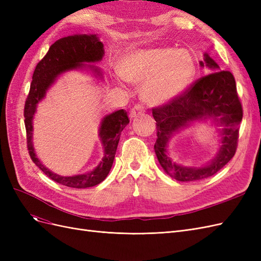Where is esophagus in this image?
I'll return each mask as SVG.
<instances>
[{"instance_id":"esophagus-1","label":"esophagus","mask_w":261,"mask_h":261,"mask_svg":"<svg viewBox=\"0 0 261 261\" xmlns=\"http://www.w3.org/2000/svg\"><path fill=\"white\" fill-rule=\"evenodd\" d=\"M146 112V110L143 106L140 105H136L135 107H134L132 110H130V117L132 118H135V117H138V116H141L144 115Z\"/></svg>"}]
</instances>
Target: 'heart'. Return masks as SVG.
Returning <instances> with one entry per match:
<instances>
[{
  "label": "heart",
  "mask_w": 261,
  "mask_h": 261,
  "mask_svg": "<svg viewBox=\"0 0 261 261\" xmlns=\"http://www.w3.org/2000/svg\"><path fill=\"white\" fill-rule=\"evenodd\" d=\"M126 82L141 84V98L150 106L169 103L194 81L196 62L185 49L150 46L125 53L118 65Z\"/></svg>",
  "instance_id": "1"
}]
</instances>
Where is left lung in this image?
<instances>
[{"label": "left lung", "mask_w": 261, "mask_h": 261, "mask_svg": "<svg viewBox=\"0 0 261 261\" xmlns=\"http://www.w3.org/2000/svg\"><path fill=\"white\" fill-rule=\"evenodd\" d=\"M201 67L211 73L197 81L191 88L170 103L152 110L156 122L154 152L164 172L179 181L207 178L222 169L235 154L239 139V126L243 118L234 76L220 70L218 63L208 53L203 54ZM210 121L218 127L219 147L214 159L200 167H186L173 162L168 154L170 138L196 122Z\"/></svg>", "instance_id": "1"}]
</instances>
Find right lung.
Instances as JSON below:
<instances>
[{"label": "right lung", "mask_w": 261, "mask_h": 261, "mask_svg": "<svg viewBox=\"0 0 261 261\" xmlns=\"http://www.w3.org/2000/svg\"><path fill=\"white\" fill-rule=\"evenodd\" d=\"M103 55V43L100 41L98 35L84 34L64 37L50 46L45 57L38 63L33 75V82L23 111L29 154L34 163L46 176L67 187H92L106 179L112 168L121 132L129 123L127 112L122 109L102 118L98 136L103 148V156L93 170L72 176L59 175L50 171L39 160L33 141L34 117L38 105L45 98L46 92L63 74L70 70H88L98 80H103V72L98 66L86 64L100 62Z\"/></svg>", "instance_id": "1"}]
</instances>
